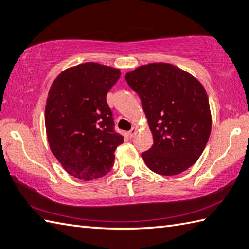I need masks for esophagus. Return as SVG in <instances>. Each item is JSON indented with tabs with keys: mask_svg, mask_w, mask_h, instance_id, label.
<instances>
[{
	"mask_svg": "<svg viewBox=\"0 0 249 249\" xmlns=\"http://www.w3.org/2000/svg\"><path fill=\"white\" fill-rule=\"evenodd\" d=\"M135 132H136V128H134V126H133V128H132V129L128 132V134H129V137H130V139H132V137L134 136Z\"/></svg>",
	"mask_w": 249,
	"mask_h": 249,
	"instance_id": "esophagus-1",
	"label": "esophagus"
}]
</instances>
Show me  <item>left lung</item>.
Returning a JSON list of instances; mask_svg holds the SVG:
<instances>
[{"mask_svg":"<svg viewBox=\"0 0 249 249\" xmlns=\"http://www.w3.org/2000/svg\"><path fill=\"white\" fill-rule=\"evenodd\" d=\"M140 96L153 135L142 152L147 166L163 176L190 168L201 156L211 132V113L203 86L170 64H150L125 74Z\"/></svg>","mask_w":249,"mask_h":249,"instance_id":"8db88e82","label":"left lung"}]
</instances>
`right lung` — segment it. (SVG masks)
Here are the masks:
<instances>
[{"label": "right lung", "mask_w": 249, "mask_h": 249, "mask_svg": "<svg viewBox=\"0 0 249 249\" xmlns=\"http://www.w3.org/2000/svg\"><path fill=\"white\" fill-rule=\"evenodd\" d=\"M118 69L85 63L63 71L50 88L45 112L49 145L68 174L89 181L107 175L124 142L107 95Z\"/></svg>", "instance_id": "right-lung-1"}]
</instances>
